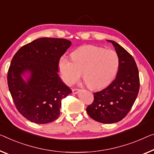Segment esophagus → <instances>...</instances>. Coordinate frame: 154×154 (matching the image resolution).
Here are the masks:
<instances>
[{
    "label": "esophagus",
    "instance_id": "esophagus-1",
    "mask_svg": "<svg viewBox=\"0 0 154 154\" xmlns=\"http://www.w3.org/2000/svg\"><path fill=\"white\" fill-rule=\"evenodd\" d=\"M79 89H78V88H72V93H74V94H77L78 92H79Z\"/></svg>",
    "mask_w": 154,
    "mask_h": 154
}]
</instances>
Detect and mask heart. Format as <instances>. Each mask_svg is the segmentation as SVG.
<instances>
[{"label":"heart","mask_w":154,"mask_h":154,"mask_svg":"<svg viewBox=\"0 0 154 154\" xmlns=\"http://www.w3.org/2000/svg\"><path fill=\"white\" fill-rule=\"evenodd\" d=\"M72 60L61 57L59 68L63 81L73 85L82 77L89 88L95 90L106 86L118 70L120 59L114 50L93 45H84L71 54Z\"/></svg>","instance_id":"1"}]
</instances>
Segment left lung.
<instances>
[{"mask_svg": "<svg viewBox=\"0 0 154 154\" xmlns=\"http://www.w3.org/2000/svg\"><path fill=\"white\" fill-rule=\"evenodd\" d=\"M107 41L113 45L120 59L118 73L109 86L93 93V102L86 111L94 120L111 124L122 120L130 111L138 94L140 78L134 57L118 43Z\"/></svg>", "mask_w": 154, "mask_h": 154, "instance_id": "1", "label": "left lung"}]
</instances>
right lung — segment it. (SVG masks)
<instances>
[{"instance_id":"obj_1","label":"right lung","mask_w":154,"mask_h":154,"mask_svg":"<svg viewBox=\"0 0 154 154\" xmlns=\"http://www.w3.org/2000/svg\"><path fill=\"white\" fill-rule=\"evenodd\" d=\"M65 38L43 37L23 45L11 61L8 84L18 111L37 124L53 122L60 115L61 100L72 93L59 77V61L70 46ZM28 72L25 82L21 75Z\"/></svg>"}]
</instances>
